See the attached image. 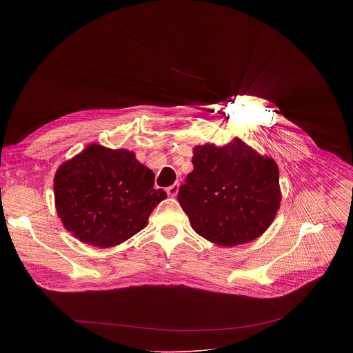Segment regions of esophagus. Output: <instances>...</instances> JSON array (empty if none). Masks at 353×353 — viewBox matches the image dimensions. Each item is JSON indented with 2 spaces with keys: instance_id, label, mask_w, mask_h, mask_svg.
<instances>
[{
  "instance_id": "34e87169",
  "label": "esophagus",
  "mask_w": 353,
  "mask_h": 353,
  "mask_svg": "<svg viewBox=\"0 0 353 353\" xmlns=\"http://www.w3.org/2000/svg\"><path fill=\"white\" fill-rule=\"evenodd\" d=\"M179 187H180L179 183H174V184H172L170 187H168V188H166L168 195H169V196H176L177 192H179Z\"/></svg>"
}]
</instances>
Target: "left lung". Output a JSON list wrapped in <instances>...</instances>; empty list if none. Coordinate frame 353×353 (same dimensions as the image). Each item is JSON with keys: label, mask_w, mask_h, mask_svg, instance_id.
Here are the masks:
<instances>
[{"label": "left lung", "mask_w": 353, "mask_h": 353, "mask_svg": "<svg viewBox=\"0 0 353 353\" xmlns=\"http://www.w3.org/2000/svg\"><path fill=\"white\" fill-rule=\"evenodd\" d=\"M192 165L177 199L199 236L232 247L256 240L271 226L282 199L272 158L236 137L223 146H194Z\"/></svg>", "instance_id": "1"}]
</instances>
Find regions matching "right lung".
Segmentation results:
<instances>
[{
  "instance_id": "right-lung-1",
  "label": "right lung",
  "mask_w": 353,
  "mask_h": 353,
  "mask_svg": "<svg viewBox=\"0 0 353 353\" xmlns=\"http://www.w3.org/2000/svg\"><path fill=\"white\" fill-rule=\"evenodd\" d=\"M155 174L128 149L99 143L64 162L54 176V203L63 226L99 248L119 245L142 230L166 198Z\"/></svg>"
}]
</instances>
